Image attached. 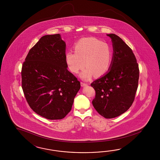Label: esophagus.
<instances>
[{
	"label": "esophagus",
	"instance_id": "34e87169",
	"mask_svg": "<svg viewBox=\"0 0 160 160\" xmlns=\"http://www.w3.org/2000/svg\"><path fill=\"white\" fill-rule=\"evenodd\" d=\"M81 86H82V87H85V86H87V83H85V82H81Z\"/></svg>",
	"mask_w": 160,
	"mask_h": 160
}]
</instances>
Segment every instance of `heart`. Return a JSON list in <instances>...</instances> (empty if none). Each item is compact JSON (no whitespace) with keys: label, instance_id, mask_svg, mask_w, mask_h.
<instances>
[{"label":"heart","instance_id":"heart-1","mask_svg":"<svg viewBox=\"0 0 160 160\" xmlns=\"http://www.w3.org/2000/svg\"><path fill=\"white\" fill-rule=\"evenodd\" d=\"M74 49V53H66L65 61L73 73H78L84 66L87 67L80 74L84 80H89L93 74L101 76L110 67L112 49L105 42L92 37L84 38L75 44Z\"/></svg>","mask_w":160,"mask_h":160}]
</instances>
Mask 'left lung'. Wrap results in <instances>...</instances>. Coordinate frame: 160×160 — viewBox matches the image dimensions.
Here are the masks:
<instances>
[{"label": "left lung", "instance_id": "8db88e82", "mask_svg": "<svg viewBox=\"0 0 160 160\" xmlns=\"http://www.w3.org/2000/svg\"><path fill=\"white\" fill-rule=\"evenodd\" d=\"M112 39L113 55L108 72L91 84L96 91L93 107L101 116L112 118L128 110L138 88L139 68L131 48L118 36Z\"/></svg>", "mask_w": 160, "mask_h": 160}]
</instances>
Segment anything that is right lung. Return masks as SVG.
Masks as SVG:
<instances>
[{
    "label": "right lung",
    "instance_id": "add662e5",
    "mask_svg": "<svg viewBox=\"0 0 160 160\" xmlns=\"http://www.w3.org/2000/svg\"><path fill=\"white\" fill-rule=\"evenodd\" d=\"M60 34L45 35L29 50L22 68V87L33 112L48 120L66 116L80 82L68 70Z\"/></svg>",
    "mask_w": 160,
    "mask_h": 160
}]
</instances>
